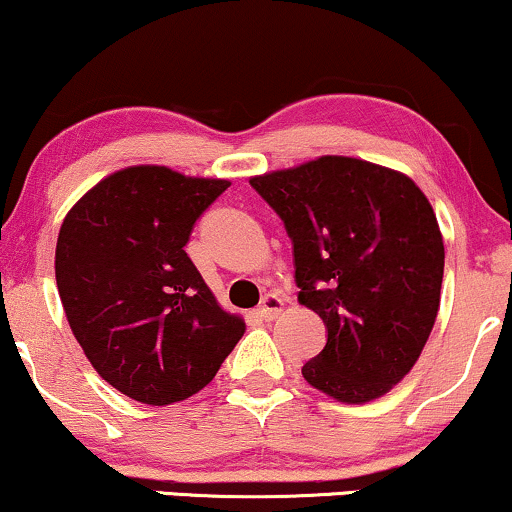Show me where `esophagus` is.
Returning a JSON list of instances; mask_svg holds the SVG:
<instances>
[{"label":"esophagus","mask_w":512,"mask_h":512,"mask_svg":"<svg viewBox=\"0 0 512 512\" xmlns=\"http://www.w3.org/2000/svg\"><path fill=\"white\" fill-rule=\"evenodd\" d=\"M281 312H283V300L278 295H267L260 307H257V316H260L262 321H274Z\"/></svg>","instance_id":"34e87169"}]
</instances>
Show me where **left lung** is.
<instances>
[{"label":"left lung","mask_w":512,"mask_h":512,"mask_svg":"<svg viewBox=\"0 0 512 512\" xmlns=\"http://www.w3.org/2000/svg\"><path fill=\"white\" fill-rule=\"evenodd\" d=\"M250 184L293 238L297 300L328 328L304 380L342 404L383 397L418 361L439 312L444 241L430 200L404 172L347 155Z\"/></svg>","instance_id":"1"}]
</instances>
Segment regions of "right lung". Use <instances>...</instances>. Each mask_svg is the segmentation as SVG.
<instances>
[{
	"mask_svg": "<svg viewBox=\"0 0 512 512\" xmlns=\"http://www.w3.org/2000/svg\"><path fill=\"white\" fill-rule=\"evenodd\" d=\"M229 186L132 165L92 186L63 219V312L89 364L129 399H189L243 338L245 321L222 309L184 250L196 219Z\"/></svg>",
	"mask_w": 512,
	"mask_h": 512,
	"instance_id": "obj_1",
	"label": "right lung"
}]
</instances>
